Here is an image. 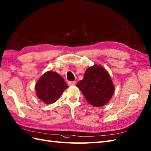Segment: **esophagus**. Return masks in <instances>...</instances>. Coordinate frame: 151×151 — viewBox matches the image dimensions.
I'll use <instances>...</instances> for the list:
<instances>
[{"mask_svg": "<svg viewBox=\"0 0 151 151\" xmlns=\"http://www.w3.org/2000/svg\"><path fill=\"white\" fill-rule=\"evenodd\" d=\"M68 85L69 86H75V83H76V82L75 81H73V82H68Z\"/></svg>", "mask_w": 151, "mask_h": 151, "instance_id": "esophagus-1", "label": "esophagus"}]
</instances>
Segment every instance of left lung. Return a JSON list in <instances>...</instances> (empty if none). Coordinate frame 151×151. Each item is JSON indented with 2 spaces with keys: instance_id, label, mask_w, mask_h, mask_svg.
<instances>
[{
  "instance_id": "obj_1",
  "label": "left lung",
  "mask_w": 151,
  "mask_h": 151,
  "mask_svg": "<svg viewBox=\"0 0 151 151\" xmlns=\"http://www.w3.org/2000/svg\"><path fill=\"white\" fill-rule=\"evenodd\" d=\"M76 86L88 103L96 107L107 104L114 91V86L109 73L98 64L86 69L83 79L77 83Z\"/></svg>"
}]
</instances>
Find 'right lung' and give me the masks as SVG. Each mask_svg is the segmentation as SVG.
<instances>
[{
	"label": "right lung",
	"instance_id": "add662e5",
	"mask_svg": "<svg viewBox=\"0 0 151 151\" xmlns=\"http://www.w3.org/2000/svg\"><path fill=\"white\" fill-rule=\"evenodd\" d=\"M68 87L58 73L48 71L42 75L36 83V94L44 103L50 104L57 101Z\"/></svg>",
	"mask_w": 151,
	"mask_h": 151
}]
</instances>
